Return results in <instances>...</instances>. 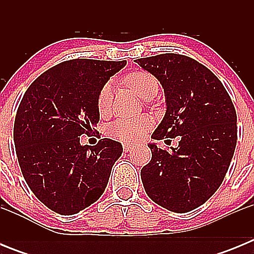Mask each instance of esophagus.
<instances>
[{
    "instance_id": "esophagus-1",
    "label": "esophagus",
    "mask_w": 254,
    "mask_h": 254,
    "mask_svg": "<svg viewBox=\"0 0 254 254\" xmlns=\"http://www.w3.org/2000/svg\"><path fill=\"white\" fill-rule=\"evenodd\" d=\"M122 146H123V150H125L126 152L129 151V150H131L132 147H133V146H132V145H131V143H123Z\"/></svg>"
}]
</instances>
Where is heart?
I'll use <instances>...</instances> for the list:
<instances>
[{"mask_svg":"<svg viewBox=\"0 0 254 254\" xmlns=\"http://www.w3.org/2000/svg\"><path fill=\"white\" fill-rule=\"evenodd\" d=\"M126 85L131 87L142 99H151L159 90V82L155 76L147 71H134L125 77ZM112 109V84L107 82L100 89L98 95V111L105 117ZM152 126L150 117L141 116L137 118H121L109 125L107 133L109 137L121 142H136L147 133Z\"/></svg>","mask_w":254,"mask_h":254,"instance_id":"1","label":"heart"}]
</instances>
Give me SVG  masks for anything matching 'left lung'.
<instances>
[{
  "instance_id": "left-lung-1",
  "label": "left lung",
  "mask_w": 254,
  "mask_h": 254,
  "mask_svg": "<svg viewBox=\"0 0 254 254\" xmlns=\"http://www.w3.org/2000/svg\"><path fill=\"white\" fill-rule=\"evenodd\" d=\"M158 78L167 113L151 137L179 136L178 147L150 143L151 160L141 170L147 196L173 212L199 207L219 190L237 146V112L219 78L193 58L164 53L136 60Z\"/></svg>"
}]
</instances>
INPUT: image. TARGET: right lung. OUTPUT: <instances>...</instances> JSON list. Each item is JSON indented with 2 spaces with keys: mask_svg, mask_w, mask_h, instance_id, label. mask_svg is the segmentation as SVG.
Returning a JSON list of instances; mask_svg holds the SVG:
<instances>
[{
  "mask_svg": "<svg viewBox=\"0 0 254 254\" xmlns=\"http://www.w3.org/2000/svg\"><path fill=\"white\" fill-rule=\"evenodd\" d=\"M126 61L75 58L39 76L17 108L13 141L26 185L40 202L62 215L89 207L104 193L122 145L102 138L80 145L99 122L98 95Z\"/></svg>",
  "mask_w": 254,
  "mask_h": 254,
  "instance_id": "right-lung-1",
  "label": "right lung"
}]
</instances>
